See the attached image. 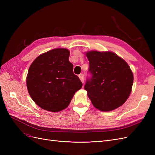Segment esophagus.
<instances>
[{"label": "esophagus", "instance_id": "obj_1", "mask_svg": "<svg viewBox=\"0 0 155 155\" xmlns=\"http://www.w3.org/2000/svg\"><path fill=\"white\" fill-rule=\"evenodd\" d=\"M79 79H80L81 81V82L83 83V82H84V80H85V79H84V75H83V74H79Z\"/></svg>", "mask_w": 155, "mask_h": 155}]
</instances>
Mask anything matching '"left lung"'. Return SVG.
Returning <instances> with one entry per match:
<instances>
[{"mask_svg": "<svg viewBox=\"0 0 155 155\" xmlns=\"http://www.w3.org/2000/svg\"><path fill=\"white\" fill-rule=\"evenodd\" d=\"M85 54L92 77L85 89L94 107L107 112L122 105L130 94L134 80L129 64L112 51L91 50Z\"/></svg>", "mask_w": 155, "mask_h": 155, "instance_id": "obj_1", "label": "left lung"}]
</instances>
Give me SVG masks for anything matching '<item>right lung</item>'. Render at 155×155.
Returning <instances> with one entry per match:
<instances>
[{
  "instance_id": "right-lung-1",
  "label": "right lung",
  "mask_w": 155,
  "mask_h": 155,
  "mask_svg": "<svg viewBox=\"0 0 155 155\" xmlns=\"http://www.w3.org/2000/svg\"><path fill=\"white\" fill-rule=\"evenodd\" d=\"M70 51L55 48L39 55L31 64L26 86L31 99L42 109L59 112L68 106L83 84L73 72Z\"/></svg>"
}]
</instances>
